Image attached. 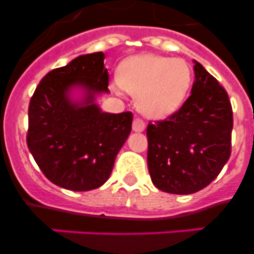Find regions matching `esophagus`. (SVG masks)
<instances>
[{"label": "esophagus", "mask_w": 254, "mask_h": 254, "mask_svg": "<svg viewBox=\"0 0 254 254\" xmlns=\"http://www.w3.org/2000/svg\"><path fill=\"white\" fill-rule=\"evenodd\" d=\"M145 127H146V123L143 122L141 118H138V117L134 118L133 123H132V129H133V131L142 132L143 129H145Z\"/></svg>", "instance_id": "1"}]
</instances>
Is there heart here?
Masks as SVG:
<instances>
[{"label":"heart","mask_w":254,"mask_h":254,"mask_svg":"<svg viewBox=\"0 0 254 254\" xmlns=\"http://www.w3.org/2000/svg\"><path fill=\"white\" fill-rule=\"evenodd\" d=\"M118 83L136 95V106L151 118H164L183 104L191 84V69L179 58L142 55L123 63Z\"/></svg>","instance_id":"b5f03b06"}]
</instances>
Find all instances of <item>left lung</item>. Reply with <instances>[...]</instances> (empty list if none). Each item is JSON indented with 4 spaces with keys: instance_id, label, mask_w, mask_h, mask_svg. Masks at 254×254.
Wrapping results in <instances>:
<instances>
[{
    "instance_id": "1",
    "label": "left lung",
    "mask_w": 254,
    "mask_h": 254,
    "mask_svg": "<svg viewBox=\"0 0 254 254\" xmlns=\"http://www.w3.org/2000/svg\"><path fill=\"white\" fill-rule=\"evenodd\" d=\"M191 94L167 118L147 125V165L157 189L192 194L219 175L232 152L233 111L228 93L195 62Z\"/></svg>"
}]
</instances>
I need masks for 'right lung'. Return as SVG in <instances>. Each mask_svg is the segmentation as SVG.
I'll use <instances>...</instances> for the list:
<instances>
[{
	"instance_id": "right-lung-1",
	"label": "right lung",
	"mask_w": 254,
	"mask_h": 254,
	"mask_svg": "<svg viewBox=\"0 0 254 254\" xmlns=\"http://www.w3.org/2000/svg\"><path fill=\"white\" fill-rule=\"evenodd\" d=\"M108 76L102 51L80 55L49 71L30 99L27 147L60 188L88 191L103 185L131 133L132 112L106 113L94 103V94L109 92ZM74 86L86 90L81 102L68 97Z\"/></svg>"
}]
</instances>
